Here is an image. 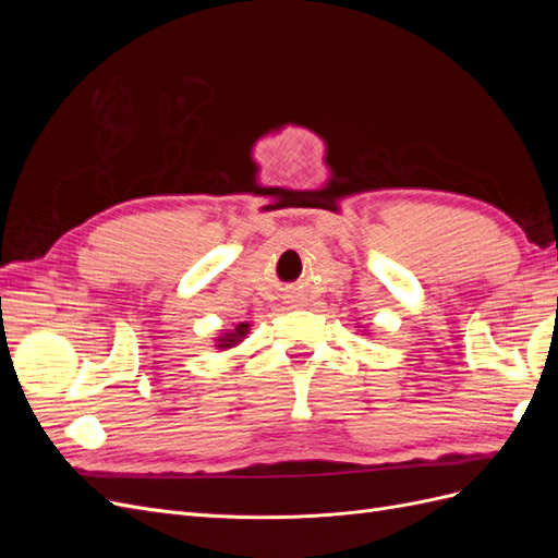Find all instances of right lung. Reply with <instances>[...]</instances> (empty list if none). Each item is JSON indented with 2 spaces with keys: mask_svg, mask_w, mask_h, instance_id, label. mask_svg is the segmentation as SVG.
<instances>
[{
  "mask_svg": "<svg viewBox=\"0 0 558 558\" xmlns=\"http://www.w3.org/2000/svg\"><path fill=\"white\" fill-rule=\"evenodd\" d=\"M246 330H248V324H240L238 328H234V332H228V335H223L221 340H218V349H230V347H234L238 342H242V337L246 335Z\"/></svg>",
  "mask_w": 558,
  "mask_h": 558,
  "instance_id": "1",
  "label": "right lung"
}]
</instances>
